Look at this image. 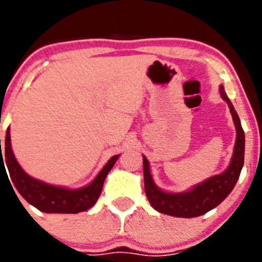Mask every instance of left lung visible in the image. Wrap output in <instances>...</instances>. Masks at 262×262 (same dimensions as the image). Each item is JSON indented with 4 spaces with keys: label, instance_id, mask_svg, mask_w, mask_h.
Returning a JSON list of instances; mask_svg holds the SVG:
<instances>
[{
    "label": "left lung",
    "instance_id": "obj_1",
    "mask_svg": "<svg viewBox=\"0 0 262 262\" xmlns=\"http://www.w3.org/2000/svg\"><path fill=\"white\" fill-rule=\"evenodd\" d=\"M222 98L228 103L237 130V140L234 145L232 162L224 173L209 178L205 182L195 186L192 190L182 193H168L159 190L152 182L149 170V162L144 157V186L145 193L150 205L159 213L167 215L180 216V218H193L208 213L209 210L218 206L230 193L239 178L241 169L245 162V132L241 126L239 117L233 108L229 98L220 86Z\"/></svg>",
    "mask_w": 262,
    "mask_h": 262
}]
</instances>
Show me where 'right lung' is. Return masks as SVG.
<instances>
[{"label": "right lung", "instance_id": "right-lung-1", "mask_svg": "<svg viewBox=\"0 0 262 262\" xmlns=\"http://www.w3.org/2000/svg\"><path fill=\"white\" fill-rule=\"evenodd\" d=\"M117 159L118 155L111 158L110 162L104 165V168L100 170L99 174L89 186L79 188V190H67V188L47 185V183L34 180L21 169L17 160L15 159L14 152H12L9 128L6 132L4 151L2 149L0 150V168H5V164H6L10 178L20 195L28 203L35 206L38 210L44 211V213L76 214L92 208L97 203L98 198L102 192L103 183H104L108 172L112 169Z\"/></svg>", "mask_w": 262, "mask_h": 262}]
</instances>
